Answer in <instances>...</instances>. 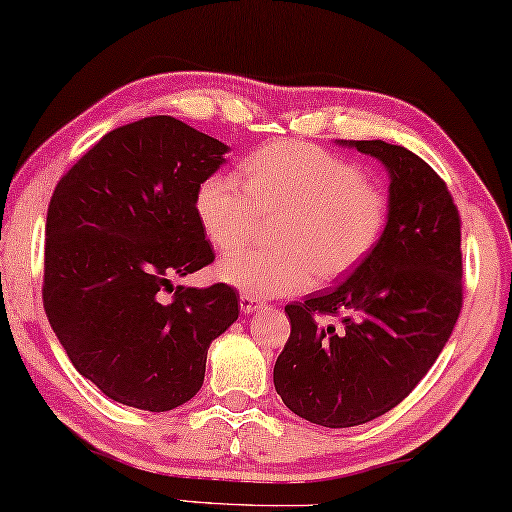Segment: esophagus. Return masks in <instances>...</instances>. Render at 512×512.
Wrapping results in <instances>:
<instances>
[{"label": "esophagus", "instance_id": "esophagus-1", "mask_svg": "<svg viewBox=\"0 0 512 512\" xmlns=\"http://www.w3.org/2000/svg\"><path fill=\"white\" fill-rule=\"evenodd\" d=\"M258 309H263V302L258 300L254 295H240V311L249 316V313H254Z\"/></svg>", "mask_w": 512, "mask_h": 512}]
</instances>
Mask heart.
Listing matches in <instances>:
<instances>
[{
	"label": "heart",
	"instance_id": "1",
	"mask_svg": "<svg viewBox=\"0 0 512 512\" xmlns=\"http://www.w3.org/2000/svg\"><path fill=\"white\" fill-rule=\"evenodd\" d=\"M233 174L201 180L194 210L212 247H245L270 229L272 249L240 251L217 267L219 279L254 297L297 295L313 274L329 283L348 277L373 254L389 222V199L359 164L306 141H274Z\"/></svg>",
	"mask_w": 512,
	"mask_h": 512
}]
</instances>
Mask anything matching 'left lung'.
I'll list each match as a JSON object with an SVG mask.
<instances>
[{"instance_id": "obj_1", "label": "left lung", "mask_w": 512, "mask_h": 512, "mask_svg": "<svg viewBox=\"0 0 512 512\" xmlns=\"http://www.w3.org/2000/svg\"><path fill=\"white\" fill-rule=\"evenodd\" d=\"M389 171V222L373 254L325 293L286 306L290 338L274 389L290 412L325 428L361 426L423 380L462 309L460 215L428 162L403 146L338 141ZM322 315H341L322 326Z\"/></svg>"}]
</instances>
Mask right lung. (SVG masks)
I'll return each mask as SVG.
<instances>
[{
    "mask_svg": "<svg viewBox=\"0 0 512 512\" xmlns=\"http://www.w3.org/2000/svg\"><path fill=\"white\" fill-rule=\"evenodd\" d=\"M226 151L174 116H148L107 132L54 187L47 320L77 373L116 403L146 412L187 403L210 343L238 320L240 295L226 283H171L215 261L194 196Z\"/></svg>",
    "mask_w": 512,
    "mask_h": 512,
    "instance_id": "1",
    "label": "right lung"
}]
</instances>
